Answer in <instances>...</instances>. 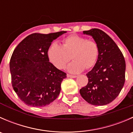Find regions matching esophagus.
Masks as SVG:
<instances>
[{"mask_svg": "<svg viewBox=\"0 0 133 133\" xmlns=\"http://www.w3.org/2000/svg\"><path fill=\"white\" fill-rule=\"evenodd\" d=\"M67 76H68V78H76V75H69V74L67 75Z\"/></svg>", "mask_w": 133, "mask_h": 133, "instance_id": "esophagus-1", "label": "esophagus"}]
</instances>
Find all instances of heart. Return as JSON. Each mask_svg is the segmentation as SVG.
<instances>
[{
  "mask_svg": "<svg viewBox=\"0 0 133 133\" xmlns=\"http://www.w3.org/2000/svg\"><path fill=\"white\" fill-rule=\"evenodd\" d=\"M98 53V45L96 41L77 35L67 37L62 41V45L57 42L52 43L48 50V58L58 69L64 68L71 58L73 59V61L68 65V70L73 73H80L84 68L88 69L94 66Z\"/></svg>",
  "mask_w": 133,
  "mask_h": 133,
  "instance_id": "1",
  "label": "heart"
}]
</instances>
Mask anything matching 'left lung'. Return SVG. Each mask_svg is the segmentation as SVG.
Returning <instances> with one entry per match:
<instances>
[{"mask_svg":"<svg viewBox=\"0 0 133 133\" xmlns=\"http://www.w3.org/2000/svg\"><path fill=\"white\" fill-rule=\"evenodd\" d=\"M92 36L99 48L97 61L86 75L88 83L80 89L82 97L94 105H104L113 101L125 83V61L113 40L101 29L84 31Z\"/></svg>","mask_w":133,"mask_h":133,"instance_id":"1","label":"left lung"}]
</instances>
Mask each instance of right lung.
I'll return each mask as SVG.
<instances>
[{
  "mask_svg": "<svg viewBox=\"0 0 133 133\" xmlns=\"http://www.w3.org/2000/svg\"><path fill=\"white\" fill-rule=\"evenodd\" d=\"M65 33H33L13 51L9 62L12 86L26 105L45 106L58 97L66 73L49 62L48 50L52 42Z\"/></svg>",
  "mask_w": 133,
  "mask_h": 133,
  "instance_id": "add662e5",
  "label": "right lung"
}]
</instances>
